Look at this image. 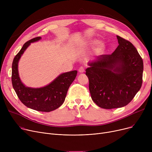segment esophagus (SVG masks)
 Masks as SVG:
<instances>
[{
	"mask_svg": "<svg viewBox=\"0 0 152 152\" xmlns=\"http://www.w3.org/2000/svg\"><path fill=\"white\" fill-rule=\"evenodd\" d=\"M78 71H79V73H84V71H85V68H84V66H81L80 68H79Z\"/></svg>",
	"mask_w": 152,
	"mask_h": 152,
	"instance_id": "1",
	"label": "esophagus"
}]
</instances>
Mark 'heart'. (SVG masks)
<instances>
[{
	"label": "heart",
	"instance_id": "b5f03b06",
	"mask_svg": "<svg viewBox=\"0 0 152 152\" xmlns=\"http://www.w3.org/2000/svg\"><path fill=\"white\" fill-rule=\"evenodd\" d=\"M92 44H95V42H92Z\"/></svg>",
	"mask_w": 152,
	"mask_h": 152
}]
</instances>
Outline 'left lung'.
<instances>
[{"label":"left lung","mask_w":152,"mask_h":152,"mask_svg":"<svg viewBox=\"0 0 152 152\" xmlns=\"http://www.w3.org/2000/svg\"><path fill=\"white\" fill-rule=\"evenodd\" d=\"M119 45L110 55H102L86 69L91 98L105 109L127 105L142 84L143 60L127 40L116 36Z\"/></svg>","instance_id":"1"}]
</instances>
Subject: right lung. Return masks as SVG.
<instances>
[{
  "label": "right lung",
  "instance_id": "right-lung-1",
  "mask_svg": "<svg viewBox=\"0 0 152 152\" xmlns=\"http://www.w3.org/2000/svg\"><path fill=\"white\" fill-rule=\"evenodd\" d=\"M41 39V37H36L27 41L16 55L12 63V83L18 97L25 106L36 111L49 112L63 104L69 87L76 78L77 71L75 70L61 74L50 84L41 88H31L24 85L18 75L19 60L31 43Z\"/></svg>",
  "mask_w": 152,
  "mask_h": 152
}]
</instances>
